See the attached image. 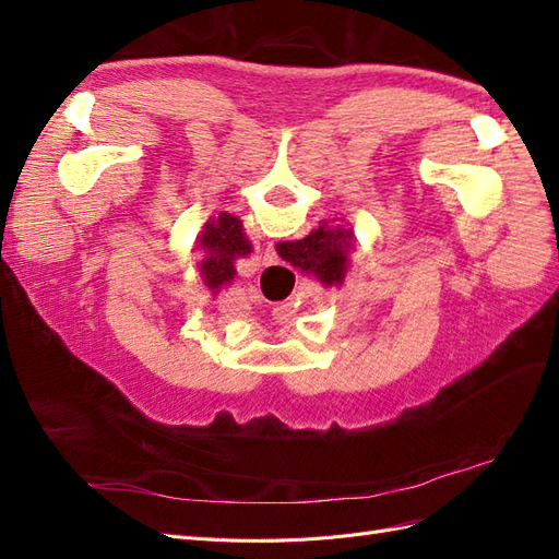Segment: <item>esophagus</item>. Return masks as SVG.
I'll use <instances>...</instances> for the list:
<instances>
[{
  "label": "esophagus",
  "instance_id": "1",
  "mask_svg": "<svg viewBox=\"0 0 559 559\" xmlns=\"http://www.w3.org/2000/svg\"><path fill=\"white\" fill-rule=\"evenodd\" d=\"M277 261H280V257H277L275 242H267L265 249H263V265H273V263H277Z\"/></svg>",
  "mask_w": 559,
  "mask_h": 559
}]
</instances>
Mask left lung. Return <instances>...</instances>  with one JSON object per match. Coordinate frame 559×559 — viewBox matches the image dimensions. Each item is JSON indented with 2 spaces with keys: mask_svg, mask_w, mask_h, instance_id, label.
<instances>
[{
  "mask_svg": "<svg viewBox=\"0 0 559 559\" xmlns=\"http://www.w3.org/2000/svg\"><path fill=\"white\" fill-rule=\"evenodd\" d=\"M200 245L207 251V259L202 261V275L210 289H222L226 282L235 277L233 261L247 257L251 251L249 240L242 233V222L238 216L222 212L200 235Z\"/></svg>",
  "mask_w": 559,
  "mask_h": 559,
  "instance_id": "obj_1",
  "label": "left lung"
}]
</instances>
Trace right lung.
<instances>
[{
  "label": "right lung",
  "mask_w": 559,
  "mask_h": 559,
  "mask_svg": "<svg viewBox=\"0 0 559 559\" xmlns=\"http://www.w3.org/2000/svg\"><path fill=\"white\" fill-rule=\"evenodd\" d=\"M354 233L343 224L324 222L312 230L306 240L282 242L277 247L280 257L292 265L312 273L319 282L343 284L347 273V253L352 249Z\"/></svg>",
  "instance_id": "add662e5"
}]
</instances>
